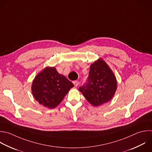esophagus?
Wrapping results in <instances>:
<instances>
[{"label": "esophagus", "instance_id": "34e87169", "mask_svg": "<svg viewBox=\"0 0 152 152\" xmlns=\"http://www.w3.org/2000/svg\"><path fill=\"white\" fill-rule=\"evenodd\" d=\"M73 84H74L75 87H77L78 86V84H79V82L78 81H73Z\"/></svg>", "mask_w": 152, "mask_h": 152}]
</instances>
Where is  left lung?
I'll use <instances>...</instances> for the list:
<instances>
[{
    "label": "left lung",
    "instance_id": "8db88e82",
    "mask_svg": "<svg viewBox=\"0 0 152 152\" xmlns=\"http://www.w3.org/2000/svg\"><path fill=\"white\" fill-rule=\"evenodd\" d=\"M116 88L117 82L113 72L100 59L90 65L87 83L79 90L90 104L98 106L110 100Z\"/></svg>",
    "mask_w": 152,
    "mask_h": 152
}]
</instances>
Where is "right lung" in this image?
<instances>
[{
    "instance_id": "add662e5",
    "label": "right lung",
    "mask_w": 152,
    "mask_h": 152,
    "mask_svg": "<svg viewBox=\"0 0 152 152\" xmlns=\"http://www.w3.org/2000/svg\"><path fill=\"white\" fill-rule=\"evenodd\" d=\"M73 87L72 83L59 74L55 67H46L34 79L31 91L40 104L53 109L61 103Z\"/></svg>"
}]
</instances>
